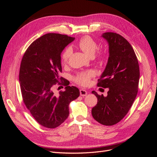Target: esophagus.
Masks as SVG:
<instances>
[{"mask_svg":"<svg viewBox=\"0 0 157 157\" xmlns=\"http://www.w3.org/2000/svg\"><path fill=\"white\" fill-rule=\"evenodd\" d=\"M79 92H80V95L81 96H85L87 95V92L84 89H81L79 90Z\"/></svg>","mask_w":157,"mask_h":157,"instance_id":"obj_1","label":"esophagus"}]
</instances>
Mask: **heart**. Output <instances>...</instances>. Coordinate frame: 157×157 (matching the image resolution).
I'll list each match as a JSON object with an SVG mask.
<instances>
[{
    "mask_svg": "<svg viewBox=\"0 0 157 157\" xmlns=\"http://www.w3.org/2000/svg\"><path fill=\"white\" fill-rule=\"evenodd\" d=\"M78 46L82 51L90 56H93L98 49V44L96 41L91 37L88 36L81 37L78 42ZM72 50L71 47H67L63 52L61 56V62L62 64L65 65L69 62V60L72 55ZM103 55H99L97 56L98 60L103 59ZM95 76V72L92 70L81 72L78 74L74 78V81L76 83L82 86H87L90 84L91 78Z\"/></svg>",
    "mask_w": 157,
    "mask_h": 157,
    "instance_id": "1",
    "label": "heart"
}]
</instances>
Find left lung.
<instances>
[{
	"instance_id": "1",
	"label": "left lung",
	"mask_w": 157,
	"mask_h": 157,
	"mask_svg": "<svg viewBox=\"0 0 157 157\" xmlns=\"http://www.w3.org/2000/svg\"><path fill=\"white\" fill-rule=\"evenodd\" d=\"M109 43V56L97 86L109 88L107 97L92 93L97 103L92 109L93 118L101 124L111 126L128 113L138 92L139 66L134 49L128 40L114 32L102 36Z\"/></svg>"
}]
</instances>
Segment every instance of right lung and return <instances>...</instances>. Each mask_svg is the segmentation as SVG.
Masks as SVG:
<instances>
[{
    "instance_id": "obj_1",
    "label": "right lung",
    "mask_w": 157,
    "mask_h": 157,
    "mask_svg": "<svg viewBox=\"0 0 157 157\" xmlns=\"http://www.w3.org/2000/svg\"><path fill=\"white\" fill-rule=\"evenodd\" d=\"M74 40L48 33L34 40L22 58L19 81L23 101L36 121L46 128L60 125L69 116L70 102L79 96L77 87L69 86V81L59 76L62 71L61 53ZM56 85L65 86L64 91L56 94Z\"/></svg>"
}]
</instances>
